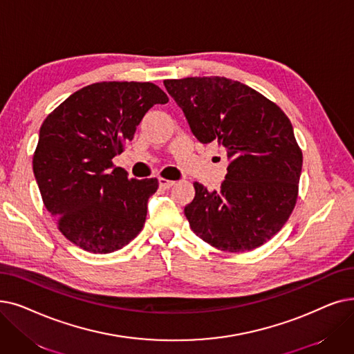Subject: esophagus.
<instances>
[{"label":"esophagus","mask_w":354,"mask_h":354,"mask_svg":"<svg viewBox=\"0 0 354 354\" xmlns=\"http://www.w3.org/2000/svg\"><path fill=\"white\" fill-rule=\"evenodd\" d=\"M159 185L163 189H169V188L175 185V180H169V179H165V178H159Z\"/></svg>","instance_id":"esophagus-1"}]
</instances>
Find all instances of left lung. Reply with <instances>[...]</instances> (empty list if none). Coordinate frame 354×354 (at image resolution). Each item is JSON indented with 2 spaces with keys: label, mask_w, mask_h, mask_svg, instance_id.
Masks as SVG:
<instances>
[{
  "label": "left lung",
  "mask_w": 354,
  "mask_h": 354,
  "mask_svg": "<svg viewBox=\"0 0 354 354\" xmlns=\"http://www.w3.org/2000/svg\"><path fill=\"white\" fill-rule=\"evenodd\" d=\"M201 143L228 159L220 191L195 182L185 207L192 232L212 248L241 253L270 240L294 211L302 151L278 105L253 88L221 76L163 81Z\"/></svg>",
  "instance_id": "1"
}]
</instances>
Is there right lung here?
I'll return each mask as SVG.
<instances>
[{
    "label": "right lung",
    "instance_id": "1",
    "mask_svg": "<svg viewBox=\"0 0 354 354\" xmlns=\"http://www.w3.org/2000/svg\"><path fill=\"white\" fill-rule=\"evenodd\" d=\"M167 101L151 82H97L73 92L43 121L33 172L46 209L78 248L111 253L142 232L159 182L129 179L113 158L151 106Z\"/></svg>",
    "mask_w": 354,
    "mask_h": 354
}]
</instances>
